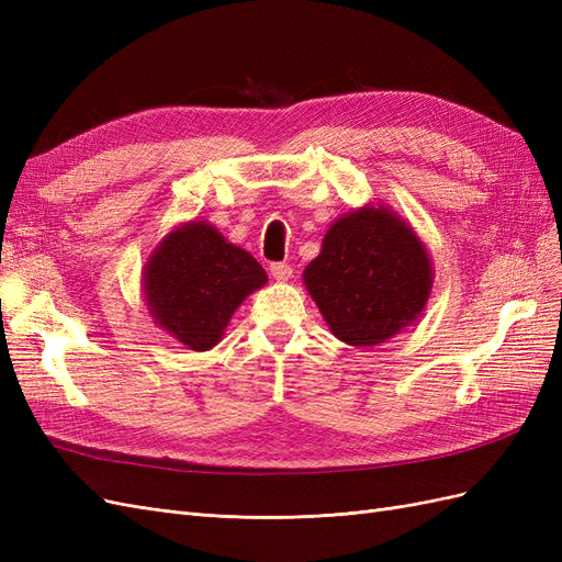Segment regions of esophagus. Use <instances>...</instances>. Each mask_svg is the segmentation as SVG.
<instances>
[{
  "label": "esophagus",
  "instance_id": "34e87169",
  "mask_svg": "<svg viewBox=\"0 0 562 562\" xmlns=\"http://www.w3.org/2000/svg\"><path fill=\"white\" fill-rule=\"evenodd\" d=\"M269 271H271V277H274L279 283H285L288 279L293 277V267H291V265H285V262H274V265H269Z\"/></svg>",
  "mask_w": 562,
  "mask_h": 562
}]
</instances>
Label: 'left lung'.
<instances>
[{
	"mask_svg": "<svg viewBox=\"0 0 562 562\" xmlns=\"http://www.w3.org/2000/svg\"><path fill=\"white\" fill-rule=\"evenodd\" d=\"M302 281L337 339L378 347L427 307L434 262L411 223L384 203H366L328 227Z\"/></svg>",
	"mask_w": 562,
	"mask_h": 562,
	"instance_id": "8db88e82",
	"label": "left lung"
}]
</instances>
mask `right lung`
Wrapping results in <instances>:
<instances>
[{"instance_id":"add662e5","label":"right lung","mask_w":562,"mask_h":562,"mask_svg":"<svg viewBox=\"0 0 562 562\" xmlns=\"http://www.w3.org/2000/svg\"><path fill=\"white\" fill-rule=\"evenodd\" d=\"M267 283L252 255L229 244L209 220L168 232L143 269L151 323L192 351L213 349L241 302Z\"/></svg>"}]
</instances>
